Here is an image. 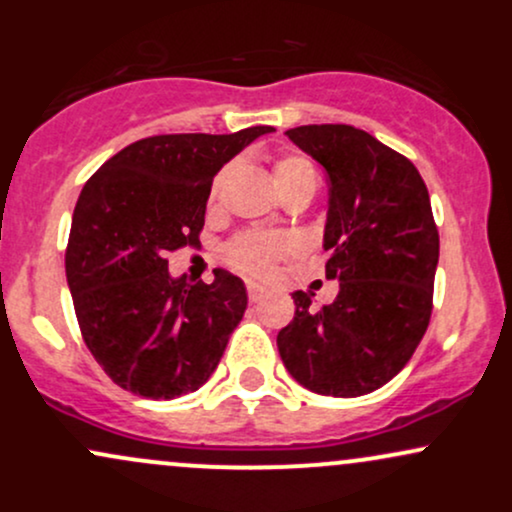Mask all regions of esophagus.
<instances>
[{
    "label": "esophagus",
    "instance_id": "esophagus-1",
    "mask_svg": "<svg viewBox=\"0 0 512 512\" xmlns=\"http://www.w3.org/2000/svg\"><path fill=\"white\" fill-rule=\"evenodd\" d=\"M264 293H267V289H264V286L255 284V281H248V298H250L252 303L262 301V298H264Z\"/></svg>",
    "mask_w": 512,
    "mask_h": 512
}]
</instances>
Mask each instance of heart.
Listing matches in <instances>:
<instances>
[{"label": "heart", "instance_id": "b5f03b06", "mask_svg": "<svg viewBox=\"0 0 512 512\" xmlns=\"http://www.w3.org/2000/svg\"><path fill=\"white\" fill-rule=\"evenodd\" d=\"M274 185L276 190L289 182L298 180V178H308V175H315L313 166L301 156H284L274 163ZM223 175H219L211 187V199L216 197L219 192ZM296 252V240L286 233H262V231H252V233H243V236L233 240L228 245V262L233 267H238L240 272H248L255 276H264L274 269L276 260L281 257H289Z\"/></svg>", "mask_w": 512, "mask_h": 512}]
</instances>
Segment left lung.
<instances>
[{"mask_svg":"<svg viewBox=\"0 0 512 512\" xmlns=\"http://www.w3.org/2000/svg\"><path fill=\"white\" fill-rule=\"evenodd\" d=\"M286 137L327 178L322 248L330 305L293 291L296 315L276 337L296 383L317 395L361 397L407 366L426 334L438 267V228L426 182L409 158L351 125H303Z\"/></svg>","mask_w":512,"mask_h":512,"instance_id":"obj_1","label":"left lung"}]
</instances>
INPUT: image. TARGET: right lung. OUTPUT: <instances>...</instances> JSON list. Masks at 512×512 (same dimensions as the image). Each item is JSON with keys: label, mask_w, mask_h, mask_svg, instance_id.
<instances>
[{"label": "right lung", "mask_w": 512, "mask_h": 512, "mask_svg": "<svg viewBox=\"0 0 512 512\" xmlns=\"http://www.w3.org/2000/svg\"><path fill=\"white\" fill-rule=\"evenodd\" d=\"M274 127L161 134L103 163L81 190L67 245V284L84 342L122 390L146 399L195 392L243 320V279L170 276L168 252L199 245L214 175Z\"/></svg>", "instance_id": "right-lung-1"}]
</instances>
